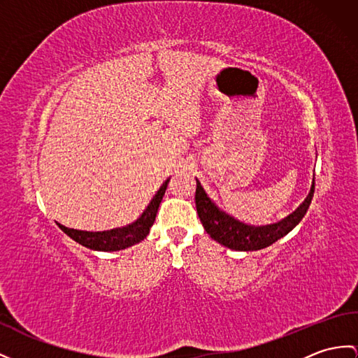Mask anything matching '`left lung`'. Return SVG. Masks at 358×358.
Here are the masks:
<instances>
[{"instance_id": "8db88e82", "label": "left lung", "mask_w": 358, "mask_h": 358, "mask_svg": "<svg viewBox=\"0 0 358 358\" xmlns=\"http://www.w3.org/2000/svg\"><path fill=\"white\" fill-rule=\"evenodd\" d=\"M196 182V208L199 219L202 222L205 231L209 234V237L215 240L217 243H220L222 246L241 252L264 249L270 245H273L275 241L282 238L284 235L289 234L293 228L299 224V222L303 219V215L307 214L313 194H315V179H313V185L308 197L305 199V202L296 209L293 214L273 224L250 226L234 219L229 214L222 211V209L208 197L203 187L200 185V182L197 179Z\"/></svg>"}]
</instances>
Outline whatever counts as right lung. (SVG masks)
Listing matches in <instances>:
<instances>
[{"label": "right lung", "mask_w": 358, "mask_h": 358, "mask_svg": "<svg viewBox=\"0 0 358 358\" xmlns=\"http://www.w3.org/2000/svg\"><path fill=\"white\" fill-rule=\"evenodd\" d=\"M167 184H169V179L161 185L158 193L155 194L152 202L145 208V211L141 214V217H139L136 222L123 226V228H115V229L101 231V232H90V231H78V229L66 228V226L60 223L57 224L69 238H73L74 241L78 243V245H82L88 249L100 250V252L123 250L126 248L136 245L139 241H143L147 235H149L150 228L155 223L159 203L165 194V189H167Z\"/></svg>", "instance_id": "obj_1"}]
</instances>
